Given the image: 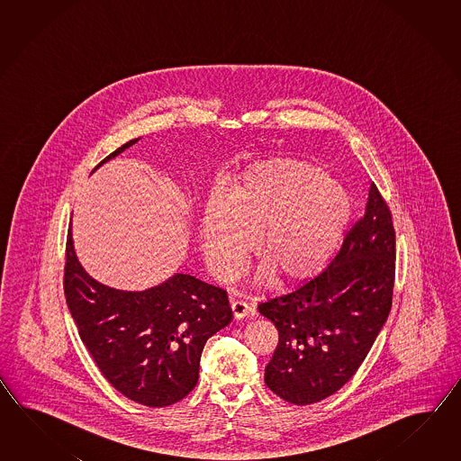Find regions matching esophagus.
I'll return each mask as SVG.
<instances>
[{"instance_id":"esophagus-1","label":"esophagus","mask_w":461,"mask_h":461,"mask_svg":"<svg viewBox=\"0 0 461 461\" xmlns=\"http://www.w3.org/2000/svg\"><path fill=\"white\" fill-rule=\"evenodd\" d=\"M230 310L234 313L235 320H242L247 314L252 313V308L245 303V302H239V300L237 302H230Z\"/></svg>"}]
</instances>
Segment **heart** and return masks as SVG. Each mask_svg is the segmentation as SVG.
Here are the masks:
<instances>
[{
  "label": "heart",
  "instance_id": "obj_1",
  "mask_svg": "<svg viewBox=\"0 0 461 461\" xmlns=\"http://www.w3.org/2000/svg\"><path fill=\"white\" fill-rule=\"evenodd\" d=\"M353 216L351 196L314 163L274 158L206 197L197 244L212 274L227 278L252 247L260 274L303 280L333 260Z\"/></svg>",
  "mask_w": 461,
  "mask_h": 461
}]
</instances>
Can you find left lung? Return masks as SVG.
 <instances>
[{
    "instance_id": "1",
    "label": "left lung",
    "mask_w": 461,
    "mask_h": 461,
    "mask_svg": "<svg viewBox=\"0 0 461 461\" xmlns=\"http://www.w3.org/2000/svg\"><path fill=\"white\" fill-rule=\"evenodd\" d=\"M395 232L375 185L364 217L323 272L258 304L278 330L265 384L284 401L308 405L348 383L389 316Z\"/></svg>"
}]
</instances>
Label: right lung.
Segmentation results:
<instances>
[{
	"label": "right lung",
	"mask_w": 461,
	"mask_h": 461,
	"mask_svg": "<svg viewBox=\"0 0 461 461\" xmlns=\"http://www.w3.org/2000/svg\"><path fill=\"white\" fill-rule=\"evenodd\" d=\"M138 140L122 145L97 167ZM66 257L70 314L108 383L147 407L185 399L196 387L207 339L232 321L226 292L187 274L171 275L140 292L100 284L78 262L72 224Z\"/></svg>",
	"instance_id": "right-lung-1"
}]
</instances>
